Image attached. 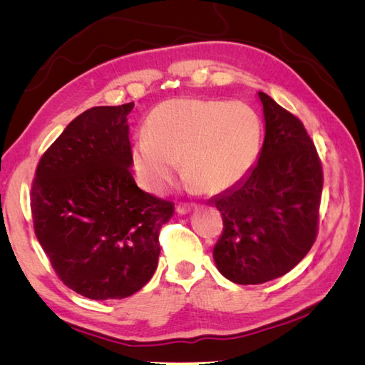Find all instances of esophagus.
Wrapping results in <instances>:
<instances>
[{
  "label": "esophagus",
  "mask_w": 365,
  "mask_h": 365,
  "mask_svg": "<svg viewBox=\"0 0 365 365\" xmlns=\"http://www.w3.org/2000/svg\"><path fill=\"white\" fill-rule=\"evenodd\" d=\"M194 210V205H190V203H178L176 207V212L179 215H187Z\"/></svg>",
  "instance_id": "1"
}]
</instances>
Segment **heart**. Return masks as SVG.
Instances as JSON below:
<instances>
[{"label": "heart", "instance_id": "heart-1", "mask_svg": "<svg viewBox=\"0 0 365 365\" xmlns=\"http://www.w3.org/2000/svg\"><path fill=\"white\" fill-rule=\"evenodd\" d=\"M145 138L131 147L140 186L160 194L175 178L178 163L200 192L220 194L239 184L258 162L263 120L245 102L170 99L149 113Z\"/></svg>", "mask_w": 365, "mask_h": 365}]
</instances>
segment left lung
I'll return each mask as SVG.
<instances>
[{
    "mask_svg": "<svg viewBox=\"0 0 365 365\" xmlns=\"http://www.w3.org/2000/svg\"><path fill=\"white\" fill-rule=\"evenodd\" d=\"M266 136L258 163L212 200L222 216L213 257L220 272L258 285L292 271L319 231L324 186L321 158L302 120L264 93Z\"/></svg>",
    "mask_w": 365,
    "mask_h": 365,
    "instance_id": "obj_1",
    "label": "left lung"
}]
</instances>
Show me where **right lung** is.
<instances>
[{"label": "right lung", "mask_w": 365, "mask_h": 365, "mask_svg": "<svg viewBox=\"0 0 365 365\" xmlns=\"http://www.w3.org/2000/svg\"><path fill=\"white\" fill-rule=\"evenodd\" d=\"M134 102L78 115L36 165L30 208L38 242L68 289L91 299L136 293L157 269L160 229L175 203L140 190L130 171Z\"/></svg>", "instance_id": "1"}]
</instances>
